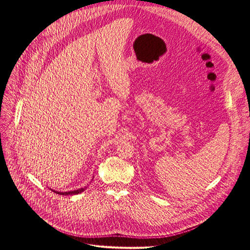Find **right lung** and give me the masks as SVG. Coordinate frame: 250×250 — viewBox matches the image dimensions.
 I'll list each match as a JSON object with an SVG mask.
<instances>
[{
	"mask_svg": "<svg viewBox=\"0 0 250 250\" xmlns=\"http://www.w3.org/2000/svg\"><path fill=\"white\" fill-rule=\"evenodd\" d=\"M85 189H86V188H79V189H76V190H70V191H64V192L55 191V190H53V191L55 193H59V195H62V196H68V195H77V193L84 191Z\"/></svg>",
	"mask_w": 250,
	"mask_h": 250,
	"instance_id": "add662e5",
	"label": "right lung"
}]
</instances>
